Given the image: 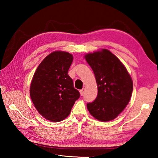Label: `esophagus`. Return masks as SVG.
<instances>
[{
	"label": "esophagus",
	"instance_id": "obj_1",
	"mask_svg": "<svg viewBox=\"0 0 158 158\" xmlns=\"http://www.w3.org/2000/svg\"><path fill=\"white\" fill-rule=\"evenodd\" d=\"M84 91H85L84 89H81V90H80V94H81V96L84 94Z\"/></svg>",
	"mask_w": 158,
	"mask_h": 158
}]
</instances>
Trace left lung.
<instances>
[{
	"label": "left lung",
	"mask_w": 158,
	"mask_h": 158,
	"mask_svg": "<svg viewBox=\"0 0 158 158\" xmlns=\"http://www.w3.org/2000/svg\"><path fill=\"white\" fill-rule=\"evenodd\" d=\"M94 73L98 95L87 104L88 110L96 119L111 121L118 116L130 102L133 83L126 68L107 49L85 56Z\"/></svg>",
	"instance_id": "8db88e82"
}]
</instances>
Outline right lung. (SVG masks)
I'll return each instance as SVG.
<instances>
[{
	"label": "right lung",
	"instance_id": "1",
	"mask_svg": "<svg viewBox=\"0 0 158 158\" xmlns=\"http://www.w3.org/2000/svg\"><path fill=\"white\" fill-rule=\"evenodd\" d=\"M73 60V55L68 52H52L34 74L30 89L31 100L37 111L49 121L65 119L80 97L68 75Z\"/></svg>",
	"mask_w": 158,
	"mask_h": 158
}]
</instances>
